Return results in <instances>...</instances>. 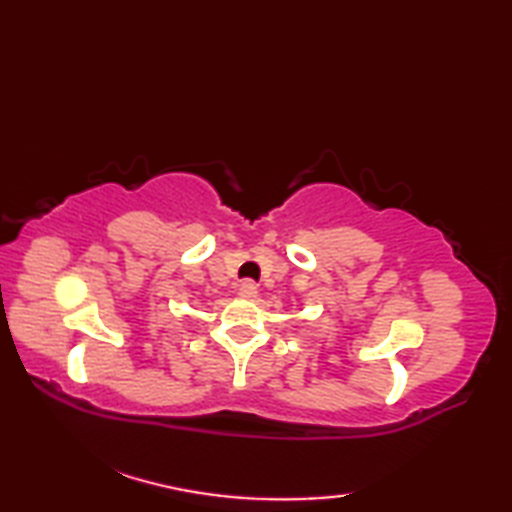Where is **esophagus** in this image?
I'll return each instance as SVG.
<instances>
[{
    "mask_svg": "<svg viewBox=\"0 0 512 512\" xmlns=\"http://www.w3.org/2000/svg\"><path fill=\"white\" fill-rule=\"evenodd\" d=\"M239 295L242 297H255L257 295V284L253 279H246L242 281V286H239Z\"/></svg>",
    "mask_w": 512,
    "mask_h": 512,
    "instance_id": "1",
    "label": "esophagus"
}]
</instances>
